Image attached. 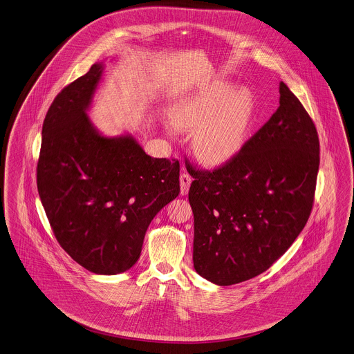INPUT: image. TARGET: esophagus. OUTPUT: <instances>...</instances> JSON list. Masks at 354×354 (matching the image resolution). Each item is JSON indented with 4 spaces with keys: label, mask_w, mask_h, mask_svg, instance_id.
<instances>
[{
    "label": "esophagus",
    "mask_w": 354,
    "mask_h": 354,
    "mask_svg": "<svg viewBox=\"0 0 354 354\" xmlns=\"http://www.w3.org/2000/svg\"><path fill=\"white\" fill-rule=\"evenodd\" d=\"M180 194L182 195H187L189 194V189H190L191 178L189 174H182L180 175Z\"/></svg>",
    "instance_id": "1"
}]
</instances>
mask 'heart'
<instances>
[{
	"label": "heart",
	"instance_id": "b5f03b06",
	"mask_svg": "<svg viewBox=\"0 0 354 354\" xmlns=\"http://www.w3.org/2000/svg\"><path fill=\"white\" fill-rule=\"evenodd\" d=\"M253 102L244 90L218 82L180 104L172 120L178 128L194 129L191 145L203 163H227L243 148L252 121Z\"/></svg>",
	"mask_w": 354,
	"mask_h": 354
}]
</instances>
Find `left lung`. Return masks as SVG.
Returning a JSON list of instances; mask_svg holds the SVG:
<instances>
[{"label":"left lung","mask_w":354,"mask_h":354,"mask_svg":"<svg viewBox=\"0 0 354 354\" xmlns=\"http://www.w3.org/2000/svg\"><path fill=\"white\" fill-rule=\"evenodd\" d=\"M279 108L230 162L190 167L194 268L232 286L267 271L310 217L319 168L313 120L284 82Z\"/></svg>","instance_id":"8db88e82"}]
</instances>
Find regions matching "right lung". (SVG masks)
Listing matches in <instances>:
<instances>
[{"label":"right lung","mask_w":354,"mask_h":354,"mask_svg":"<svg viewBox=\"0 0 354 354\" xmlns=\"http://www.w3.org/2000/svg\"><path fill=\"white\" fill-rule=\"evenodd\" d=\"M105 64L64 87L43 124L37 190L60 246L97 274L131 270L151 221L179 195V162L136 138L105 136L88 117Z\"/></svg>","instance_id":"1"}]
</instances>
